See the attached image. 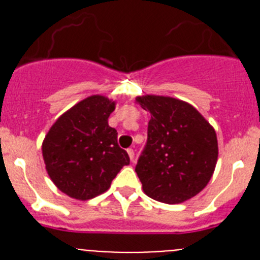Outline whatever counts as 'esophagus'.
Wrapping results in <instances>:
<instances>
[{"instance_id":"1","label":"esophagus","mask_w":260,"mask_h":260,"mask_svg":"<svg viewBox=\"0 0 260 260\" xmlns=\"http://www.w3.org/2000/svg\"><path fill=\"white\" fill-rule=\"evenodd\" d=\"M127 153H128V157L132 161H134V150L133 148H127Z\"/></svg>"}]
</instances>
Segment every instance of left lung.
Returning <instances> with one entry per match:
<instances>
[{"label":"left lung","mask_w":260,"mask_h":260,"mask_svg":"<svg viewBox=\"0 0 260 260\" xmlns=\"http://www.w3.org/2000/svg\"><path fill=\"white\" fill-rule=\"evenodd\" d=\"M137 102L151 119L137 172L150 198L182 203L206 187L217 161L212 126L190 104L165 96H142Z\"/></svg>","instance_id":"8db88e82"}]
</instances>
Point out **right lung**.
<instances>
[{
    "label": "right lung",
    "instance_id": "1",
    "mask_svg": "<svg viewBox=\"0 0 260 260\" xmlns=\"http://www.w3.org/2000/svg\"><path fill=\"white\" fill-rule=\"evenodd\" d=\"M114 103L95 95L62 114L43 142V156L49 177L66 195L79 201L92 199L109 189L127 152L117 143V130L108 125Z\"/></svg>",
    "mask_w": 260,
    "mask_h": 260
}]
</instances>
